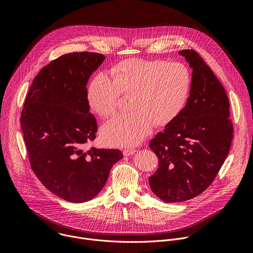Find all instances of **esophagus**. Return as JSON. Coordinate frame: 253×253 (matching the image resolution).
Segmentation results:
<instances>
[{
  "mask_svg": "<svg viewBox=\"0 0 253 253\" xmlns=\"http://www.w3.org/2000/svg\"><path fill=\"white\" fill-rule=\"evenodd\" d=\"M136 151L137 150L134 149V148H127V149L123 150V154H124V156H130V155L134 154Z\"/></svg>",
  "mask_w": 253,
  "mask_h": 253,
  "instance_id": "34e87169",
  "label": "esophagus"
}]
</instances>
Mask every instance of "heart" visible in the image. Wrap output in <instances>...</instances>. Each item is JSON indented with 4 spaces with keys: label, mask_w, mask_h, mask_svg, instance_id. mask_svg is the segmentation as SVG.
Returning <instances> with one entry per match:
<instances>
[{
    "label": "heart",
    "mask_w": 253,
    "mask_h": 253,
    "mask_svg": "<svg viewBox=\"0 0 253 253\" xmlns=\"http://www.w3.org/2000/svg\"><path fill=\"white\" fill-rule=\"evenodd\" d=\"M110 75L98 73L87 89L89 107L103 118L115 113L120 95L131 96L132 111L101 128V138L109 146L137 145L154 125L173 122L182 112L191 89L190 71L179 62L129 59L115 65Z\"/></svg>",
    "instance_id": "1"
}]
</instances>
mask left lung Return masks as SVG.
I'll return each instance as SVG.
<instances>
[{"mask_svg":"<svg viewBox=\"0 0 253 253\" xmlns=\"http://www.w3.org/2000/svg\"><path fill=\"white\" fill-rule=\"evenodd\" d=\"M179 54L192 68L190 96L182 112L149 144L159 159L149 184L161 200L169 203L192 199L211 184L233 138L223 86L196 51Z\"/></svg>","mask_w":253,"mask_h":253,"instance_id":"obj_1","label":"left lung"}]
</instances>
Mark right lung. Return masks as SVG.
Masks as SVG:
<instances>
[{"label":"right lung","mask_w":253,"mask_h":253,"mask_svg":"<svg viewBox=\"0 0 253 253\" xmlns=\"http://www.w3.org/2000/svg\"><path fill=\"white\" fill-rule=\"evenodd\" d=\"M105 56L65 54L35 77L21 115L31 168L58 197L75 203L93 199L112 166L123 158L118 149H86L98 125L89 112L87 82Z\"/></svg>","instance_id":"1"}]
</instances>
